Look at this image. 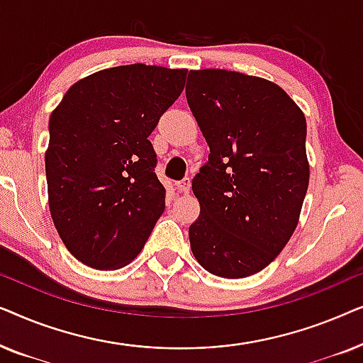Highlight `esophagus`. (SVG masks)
<instances>
[{"label":"esophagus","instance_id":"obj_1","mask_svg":"<svg viewBox=\"0 0 363 363\" xmlns=\"http://www.w3.org/2000/svg\"><path fill=\"white\" fill-rule=\"evenodd\" d=\"M177 188H178V191H180V193H190V188H191L190 178H183L182 182H178Z\"/></svg>","mask_w":363,"mask_h":363}]
</instances>
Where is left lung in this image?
Masks as SVG:
<instances>
[{"instance_id": "8db88e82", "label": "left lung", "mask_w": 363, "mask_h": 363, "mask_svg": "<svg viewBox=\"0 0 363 363\" xmlns=\"http://www.w3.org/2000/svg\"><path fill=\"white\" fill-rule=\"evenodd\" d=\"M186 101L210 147L191 182L201 211L190 226L196 261L240 279L291 240L309 186L306 117L274 82L225 69L190 71Z\"/></svg>"}]
</instances>
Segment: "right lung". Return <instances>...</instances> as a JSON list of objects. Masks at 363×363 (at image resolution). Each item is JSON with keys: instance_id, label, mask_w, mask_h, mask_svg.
Wrapping results in <instances>:
<instances>
[{"instance_id": "add662e5", "label": "right lung", "mask_w": 363, "mask_h": 363, "mask_svg": "<svg viewBox=\"0 0 363 363\" xmlns=\"http://www.w3.org/2000/svg\"><path fill=\"white\" fill-rule=\"evenodd\" d=\"M186 69L111 67L74 84L49 118L54 226L94 269L127 266L165 210L148 135L185 87Z\"/></svg>"}]
</instances>
